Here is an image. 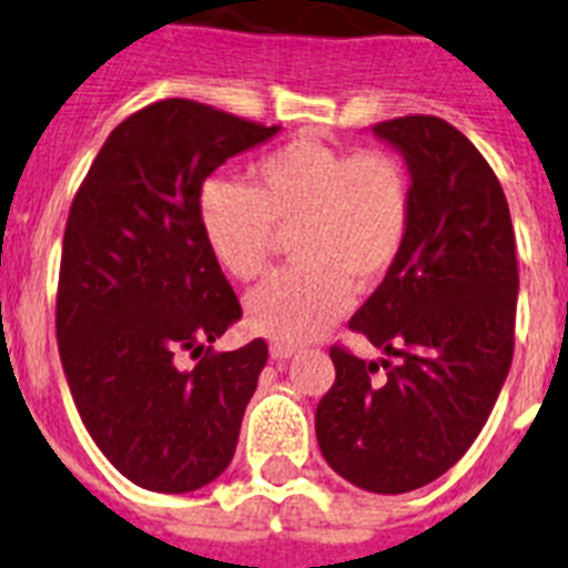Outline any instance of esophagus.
I'll return each instance as SVG.
<instances>
[{
	"mask_svg": "<svg viewBox=\"0 0 568 568\" xmlns=\"http://www.w3.org/2000/svg\"><path fill=\"white\" fill-rule=\"evenodd\" d=\"M297 354V345L291 343H271V357L274 359H288Z\"/></svg>",
	"mask_w": 568,
	"mask_h": 568,
	"instance_id": "34e87169",
	"label": "esophagus"
}]
</instances>
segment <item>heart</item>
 <instances>
[{
	"mask_svg": "<svg viewBox=\"0 0 568 568\" xmlns=\"http://www.w3.org/2000/svg\"><path fill=\"white\" fill-rule=\"evenodd\" d=\"M412 171L386 148L291 140L251 165V189L211 180L200 229L214 263L236 283L263 277L283 234L294 263L245 300L256 334L300 343L325 332L397 265L412 236Z\"/></svg>",
	"mask_w": 568,
	"mask_h": 568,
	"instance_id": "heart-1",
	"label": "heart"
}]
</instances>
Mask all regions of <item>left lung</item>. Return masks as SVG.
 I'll use <instances>...</instances> for the list:
<instances>
[{
  "instance_id": "8db88e82",
  "label": "left lung",
  "mask_w": 568,
  "mask_h": 568,
  "mask_svg": "<svg viewBox=\"0 0 568 568\" xmlns=\"http://www.w3.org/2000/svg\"><path fill=\"white\" fill-rule=\"evenodd\" d=\"M372 131L406 156L414 223L348 328L397 363L332 345L337 377L314 423L339 477L403 495L446 475L489 420L515 354L517 254L500 180L455 125L412 113Z\"/></svg>"
}]
</instances>
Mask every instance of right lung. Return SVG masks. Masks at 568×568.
Returning <instances> with one entry per match:
<instances>
[{"label":"right lung","instance_id":"right-lung-1","mask_svg":"<svg viewBox=\"0 0 568 568\" xmlns=\"http://www.w3.org/2000/svg\"><path fill=\"white\" fill-rule=\"evenodd\" d=\"M277 131L160 100L113 128L71 202L59 357L93 443L142 489H202L234 457L268 345L211 348L243 308L205 245L200 194L211 171ZM182 356L197 363L180 369Z\"/></svg>","mask_w":568,"mask_h":568}]
</instances>
